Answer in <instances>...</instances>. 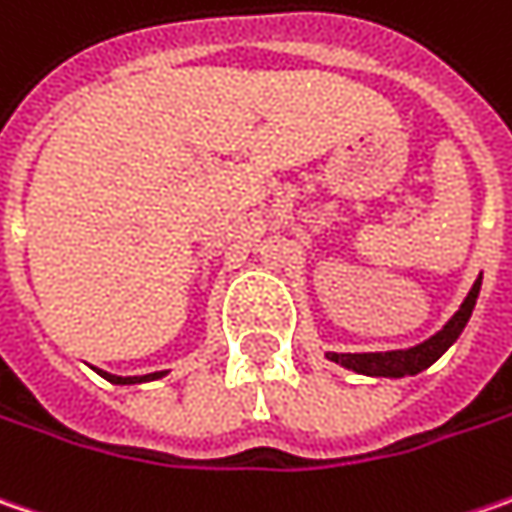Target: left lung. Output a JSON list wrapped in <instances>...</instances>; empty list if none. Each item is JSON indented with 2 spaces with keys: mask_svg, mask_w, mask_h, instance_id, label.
<instances>
[{
  "mask_svg": "<svg viewBox=\"0 0 512 512\" xmlns=\"http://www.w3.org/2000/svg\"><path fill=\"white\" fill-rule=\"evenodd\" d=\"M481 291V276L475 279L473 291L467 294L464 305L455 311V317L435 334L429 337L426 343L415 345V348H406V351H371V354H328V360L340 363L345 369L360 371V374H374V377H403V374H418L426 366H432L449 345L458 340V334L464 331V325L470 320L475 308V299Z\"/></svg>",
  "mask_w": 512,
  "mask_h": 512,
  "instance_id": "8db88e82",
  "label": "left lung"
}]
</instances>
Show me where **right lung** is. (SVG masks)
Listing matches in <instances>:
<instances>
[{
  "instance_id": "right-lung-1",
  "label": "right lung",
  "mask_w": 512,
  "mask_h": 512,
  "mask_svg": "<svg viewBox=\"0 0 512 512\" xmlns=\"http://www.w3.org/2000/svg\"><path fill=\"white\" fill-rule=\"evenodd\" d=\"M109 383H120V386H126V383H146V380H158V377H164V371H152V374H143V377H115V374H106V371H100Z\"/></svg>"
}]
</instances>
